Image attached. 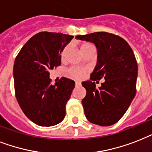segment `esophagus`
I'll list each match as a JSON object with an SVG mask.
<instances>
[{"mask_svg":"<svg viewBox=\"0 0 152 152\" xmlns=\"http://www.w3.org/2000/svg\"><path fill=\"white\" fill-rule=\"evenodd\" d=\"M75 86H81V82H75Z\"/></svg>","mask_w":152,"mask_h":152,"instance_id":"esophagus-1","label":"esophagus"}]
</instances>
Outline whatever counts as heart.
I'll use <instances>...</instances> for the list:
<instances>
[{
  "instance_id": "1",
  "label": "heart",
  "mask_w": 152,
  "mask_h": 152,
  "mask_svg": "<svg viewBox=\"0 0 152 152\" xmlns=\"http://www.w3.org/2000/svg\"><path fill=\"white\" fill-rule=\"evenodd\" d=\"M92 46L89 45V43H84L81 46V51H83L86 49L89 48H91ZM68 49H69V47L66 46L65 48H63L62 52H61V59L64 60L66 58V54H67ZM69 72V75L71 76L74 78H76V79H82V77H84V76L86 75V74L87 73V70L85 69V68H80V67H71L68 70Z\"/></svg>"
}]
</instances>
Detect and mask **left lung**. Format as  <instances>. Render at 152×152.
<instances>
[{"label":"left lung","mask_w":152,"mask_h":152,"mask_svg":"<svg viewBox=\"0 0 152 152\" xmlns=\"http://www.w3.org/2000/svg\"><path fill=\"white\" fill-rule=\"evenodd\" d=\"M94 43L97 62L91 81L82 83L86 90L82 105L87 120L100 126L116 123L129 109L136 92L138 66L129 44L120 36L104 31L77 36ZM106 81L97 88L94 80Z\"/></svg>","instance_id":"obj_1"}]
</instances>
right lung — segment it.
Segmentation results:
<instances>
[{
	"instance_id": "add662e5",
	"label": "right lung",
	"mask_w": 152,
	"mask_h": 152,
	"mask_svg": "<svg viewBox=\"0 0 152 152\" xmlns=\"http://www.w3.org/2000/svg\"><path fill=\"white\" fill-rule=\"evenodd\" d=\"M74 38L63 33L42 31L21 48L13 66L16 97L26 116L39 126L59 124L75 82L62 77L50 84V71L61 65V52Z\"/></svg>"
}]
</instances>
